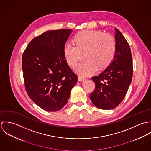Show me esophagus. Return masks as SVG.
<instances>
[{"mask_svg": "<svg viewBox=\"0 0 151 151\" xmlns=\"http://www.w3.org/2000/svg\"><path fill=\"white\" fill-rule=\"evenodd\" d=\"M78 80L79 81H81L84 80H85V78H84V77H83L79 76L78 77Z\"/></svg>", "mask_w": 151, "mask_h": 151, "instance_id": "1", "label": "esophagus"}]
</instances>
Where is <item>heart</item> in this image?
Returning a JSON list of instances; mask_svg holds the SVG:
<instances>
[{"label": "heart", "mask_w": 151, "mask_h": 151, "mask_svg": "<svg viewBox=\"0 0 151 151\" xmlns=\"http://www.w3.org/2000/svg\"><path fill=\"white\" fill-rule=\"evenodd\" d=\"M75 43L67 42L63 49L67 63L74 66L84 56L86 60L77 65V71L81 74L88 76L98 67H107L113 60L116 51V42L109 34L96 30H84L74 37Z\"/></svg>", "instance_id": "heart-1"}]
</instances>
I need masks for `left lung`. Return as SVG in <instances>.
<instances>
[{
	"mask_svg": "<svg viewBox=\"0 0 151 151\" xmlns=\"http://www.w3.org/2000/svg\"><path fill=\"white\" fill-rule=\"evenodd\" d=\"M115 40L114 60L102 73L91 78L95 88L90 94V99L95 106L104 110L116 108L123 101L132 78V58L129 44L117 28Z\"/></svg>",
	"mask_w": 151,
	"mask_h": 151,
	"instance_id": "left-lung-1",
	"label": "left lung"
}]
</instances>
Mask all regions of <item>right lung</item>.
I'll return each mask as SVG.
<instances>
[{
  "label": "right lung",
  "instance_id": "obj_1",
  "mask_svg": "<svg viewBox=\"0 0 151 151\" xmlns=\"http://www.w3.org/2000/svg\"><path fill=\"white\" fill-rule=\"evenodd\" d=\"M71 32V29L46 31L32 39L22 56L26 92L36 105L47 111L63 108L77 82L63 52Z\"/></svg>",
  "mask_w": 151,
  "mask_h": 151
}]
</instances>
